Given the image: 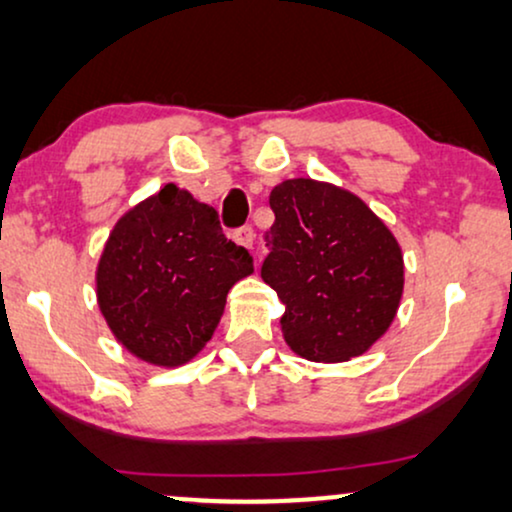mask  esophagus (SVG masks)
Instances as JSON below:
<instances>
[{
	"label": "esophagus",
	"mask_w": 512,
	"mask_h": 512,
	"mask_svg": "<svg viewBox=\"0 0 512 512\" xmlns=\"http://www.w3.org/2000/svg\"><path fill=\"white\" fill-rule=\"evenodd\" d=\"M231 238H234L238 245H243V248L252 250V243H255V231H252V226H241V229L234 231V236Z\"/></svg>",
	"instance_id": "1"
}]
</instances>
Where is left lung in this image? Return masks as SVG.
<instances>
[{"label":"left lung","mask_w":512,"mask_h":512,"mask_svg":"<svg viewBox=\"0 0 512 512\" xmlns=\"http://www.w3.org/2000/svg\"><path fill=\"white\" fill-rule=\"evenodd\" d=\"M269 205L276 222L262 278L286 304L288 347L323 364L368 352L404 293L397 238L364 200L328 181H281Z\"/></svg>","instance_id":"left-lung-1"}]
</instances>
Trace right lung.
Returning <instances> with one entry per match:
<instances>
[{
  "mask_svg": "<svg viewBox=\"0 0 512 512\" xmlns=\"http://www.w3.org/2000/svg\"><path fill=\"white\" fill-rule=\"evenodd\" d=\"M250 252L222 234L217 210L165 184L113 226L96 267L108 328L146 364L174 368L208 345Z\"/></svg>",
  "mask_w": 512,
  "mask_h": 512,
  "instance_id": "1",
  "label": "right lung"
}]
</instances>
